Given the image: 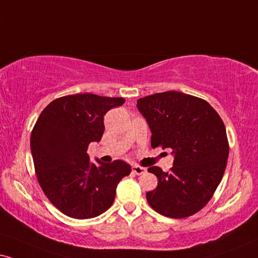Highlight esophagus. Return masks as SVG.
<instances>
[{
    "label": "esophagus",
    "instance_id": "1",
    "mask_svg": "<svg viewBox=\"0 0 258 258\" xmlns=\"http://www.w3.org/2000/svg\"><path fill=\"white\" fill-rule=\"evenodd\" d=\"M132 171L135 172L136 175H143L146 172V169L143 167H139V165H133L132 167Z\"/></svg>",
    "mask_w": 258,
    "mask_h": 258
}]
</instances>
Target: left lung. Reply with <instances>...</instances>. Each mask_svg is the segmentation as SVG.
I'll return each instance as SVG.
<instances>
[{
    "label": "left lung",
    "instance_id": "8db88e82",
    "mask_svg": "<svg viewBox=\"0 0 258 258\" xmlns=\"http://www.w3.org/2000/svg\"><path fill=\"white\" fill-rule=\"evenodd\" d=\"M151 130V146L171 149L174 167H150L158 184L146 200L164 217L187 218L213 197L229 157L223 120L207 101L180 91H164L137 101Z\"/></svg>",
    "mask_w": 258,
    "mask_h": 258
}]
</instances>
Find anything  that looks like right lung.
Returning a JSON list of instances; mask_svg holds the SVG:
<instances>
[{
    "mask_svg": "<svg viewBox=\"0 0 258 258\" xmlns=\"http://www.w3.org/2000/svg\"><path fill=\"white\" fill-rule=\"evenodd\" d=\"M122 97L75 94L45 107L32 130L31 151L38 182L54 207L74 219L95 218L112 206L116 185L131 167L116 159L94 164L87 150L100 142L106 113Z\"/></svg>",
    "mask_w": 258,
    "mask_h": 258,
    "instance_id": "1",
    "label": "right lung"
}]
</instances>
